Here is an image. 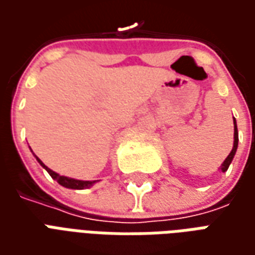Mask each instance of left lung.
Listing matches in <instances>:
<instances>
[{
	"mask_svg": "<svg viewBox=\"0 0 255 255\" xmlns=\"http://www.w3.org/2000/svg\"><path fill=\"white\" fill-rule=\"evenodd\" d=\"M238 142H239V136H238V127H236V120L234 119V147H232V150H231V153L228 154V157L225 158L224 162H223L221 166H220V169H221L223 172H227L228 166H230V164L232 162V160H234V155H235L236 149H238Z\"/></svg>",
	"mask_w": 255,
	"mask_h": 255,
	"instance_id": "8db88e82",
	"label": "left lung"
}]
</instances>
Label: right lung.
<instances>
[{
	"label": "right lung",
	"mask_w": 255,
	"mask_h": 255,
	"mask_svg": "<svg viewBox=\"0 0 255 255\" xmlns=\"http://www.w3.org/2000/svg\"><path fill=\"white\" fill-rule=\"evenodd\" d=\"M36 161L41 164L45 169L47 171V173L50 175V176L54 179V180H57L58 184H61L63 187H67V188H72V190H83V188H89L91 187L93 184H95V183L98 182V180H93V182H90V180H76V179H72V177H67V176H61V175H58V173H56L54 171H52L50 168H47L43 162H42L38 157L35 155Z\"/></svg>",
	"instance_id": "right-lung-1"
}]
</instances>
